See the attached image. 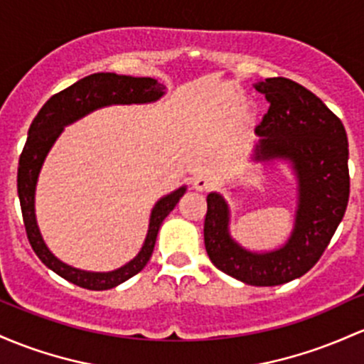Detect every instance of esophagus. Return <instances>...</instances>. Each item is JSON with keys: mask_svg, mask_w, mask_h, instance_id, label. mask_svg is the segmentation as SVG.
Wrapping results in <instances>:
<instances>
[{"mask_svg": "<svg viewBox=\"0 0 364 364\" xmlns=\"http://www.w3.org/2000/svg\"><path fill=\"white\" fill-rule=\"evenodd\" d=\"M210 186H213V183H210V179L205 178V176H195L193 178V188L195 190L205 191V190H209Z\"/></svg>", "mask_w": 364, "mask_h": 364, "instance_id": "34e87169", "label": "esophagus"}]
</instances>
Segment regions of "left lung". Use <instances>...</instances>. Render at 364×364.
<instances>
[{"label":"left lung","mask_w":364,"mask_h":364,"mask_svg":"<svg viewBox=\"0 0 364 364\" xmlns=\"http://www.w3.org/2000/svg\"><path fill=\"white\" fill-rule=\"evenodd\" d=\"M269 103L255 127L266 159H289L299 178L292 237L282 249L255 254L228 233L230 210L219 193L207 195L203 242L213 264L247 285L273 287L302 277L319 261L349 202L346 127L316 95L287 77L254 85Z\"/></svg>","instance_id":"left-lung-1"}]
</instances>
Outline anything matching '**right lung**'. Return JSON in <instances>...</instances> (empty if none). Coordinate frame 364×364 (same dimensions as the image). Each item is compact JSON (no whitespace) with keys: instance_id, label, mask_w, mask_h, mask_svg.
<instances>
[{"instance_id":"right-lung-1","label":"right lung","mask_w":364,"mask_h":364,"mask_svg":"<svg viewBox=\"0 0 364 364\" xmlns=\"http://www.w3.org/2000/svg\"><path fill=\"white\" fill-rule=\"evenodd\" d=\"M162 95L164 86L151 77H131V75L112 74V72H98V74L82 77L81 81L74 82L60 93L53 95L43 105V109L38 112L33 124H31L29 136H27L26 145L20 154L17 174V190L23 226H26L31 247H33L36 255L41 259L43 264L55 271L58 277L74 283V285L87 290H109L138 274L150 261L162 221L174 209L186 188L183 186V188L173 191L157 202V205L151 210L145 243L133 261L119 267V269L110 271V273H90V271H81L63 264L48 250L45 242H43L34 214L36 181H38L43 161H45L55 139L62 133L63 126L77 121L82 115L90 114L91 110L105 105H114V103H149L159 100Z\"/></svg>"}]
</instances>
